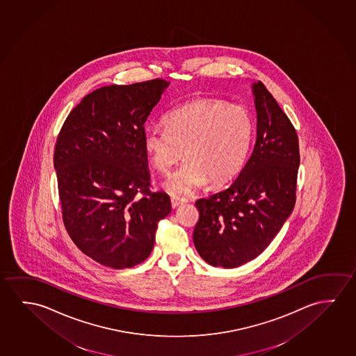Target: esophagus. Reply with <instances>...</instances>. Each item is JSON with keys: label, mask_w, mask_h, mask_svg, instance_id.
Masks as SVG:
<instances>
[{"label": "esophagus", "mask_w": 356, "mask_h": 356, "mask_svg": "<svg viewBox=\"0 0 356 356\" xmlns=\"http://www.w3.org/2000/svg\"><path fill=\"white\" fill-rule=\"evenodd\" d=\"M184 202H185V198L177 197V196L171 197V207L172 208L179 207Z\"/></svg>", "instance_id": "esophagus-1"}]
</instances>
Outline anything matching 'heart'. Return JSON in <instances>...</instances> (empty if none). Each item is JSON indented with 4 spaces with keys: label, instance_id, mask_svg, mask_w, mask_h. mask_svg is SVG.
Returning a JSON list of instances; mask_svg holds the SVG:
<instances>
[{
    "label": "heart",
    "instance_id": "heart-1",
    "mask_svg": "<svg viewBox=\"0 0 356 356\" xmlns=\"http://www.w3.org/2000/svg\"><path fill=\"white\" fill-rule=\"evenodd\" d=\"M165 128L143 131V147L163 174L186 161L164 182L171 195H190L209 181L218 186L238 174L252 143V115L223 99H192L164 115Z\"/></svg>",
    "mask_w": 356,
    "mask_h": 356
}]
</instances>
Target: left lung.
<instances>
[{
  "instance_id": "8db88e82",
  "label": "left lung",
  "mask_w": 356,
  "mask_h": 356,
  "mask_svg": "<svg viewBox=\"0 0 356 356\" xmlns=\"http://www.w3.org/2000/svg\"><path fill=\"white\" fill-rule=\"evenodd\" d=\"M257 140L236 180L196 202L193 243L212 266L233 268L268 248L296 203L300 148L295 127L263 82L252 85Z\"/></svg>"
}]
</instances>
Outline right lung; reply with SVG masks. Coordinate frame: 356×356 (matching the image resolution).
Segmentation results:
<instances>
[{
  "mask_svg": "<svg viewBox=\"0 0 356 356\" xmlns=\"http://www.w3.org/2000/svg\"><path fill=\"white\" fill-rule=\"evenodd\" d=\"M169 82L111 85L88 93L56 139L54 168L63 222L83 254L107 268H129L153 250L168 193L150 191L144 123Z\"/></svg>",
  "mask_w": 356,
  "mask_h": 356,
  "instance_id": "obj_1",
  "label": "right lung"
}]
</instances>
